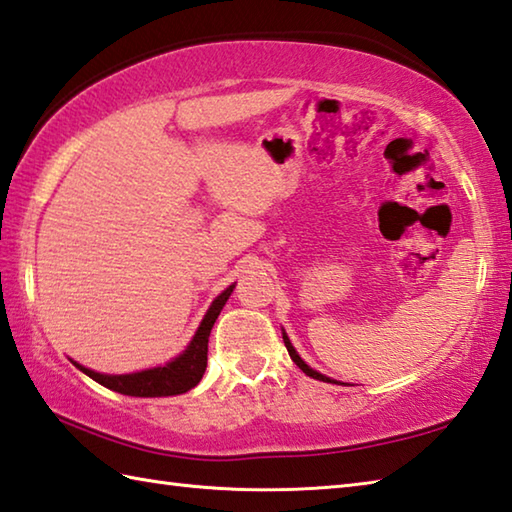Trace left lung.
I'll use <instances>...</instances> for the list:
<instances>
[{"instance_id": "1", "label": "left lung", "mask_w": 512, "mask_h": 512, "mask_svg": "<svg viewBox=\"0 0 512 512\" xmlns=\"http://www.w3.org/2000/svg\"><path fill=\"white\" fill-rule=\"evenodd\" d=\"M284 345H286V349H288V356H291V360L295 362V365L297 367H300L302 371H304V374L306 376H311V378H315V380H324V383H333V380L331 378H327V376H322L320 374V371H315V369H311L309 365H306V362L300 358V356H297V351L293 349V345H291V340H288L286 338V333H284Z\"/></svg>"}]
</instances>
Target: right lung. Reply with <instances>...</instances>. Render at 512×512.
Masks as SVG:
<instances>
[{"label": "right lung", "mask_w": 512, "mask_h": 512, "mask_svg": "<svg viewBox=\"0 0 512 512\" xmlns=\"http://www.w3.org/2000/svg\"><path fill=\"white\" fill-rule=\"evenodd\" d=\"M235 284L228 286L224 293H221L203 318L201 327L194 333L192 342L188 345L179 358L167 362L165 367H154L145 371H136V374H123V376H109V374H98V371H91L87 367L73 362L80 371H85L89 378H94L96 383L102 387L114 389L118 394L125 396H143V398H154V396H176L185 394L188 389L197 387L199 380L206 374L208 365V338L210 331L215 327L221 309L228 302Z\"/></svg>", "instance_id": "right-lung-1"}]
</instances>
